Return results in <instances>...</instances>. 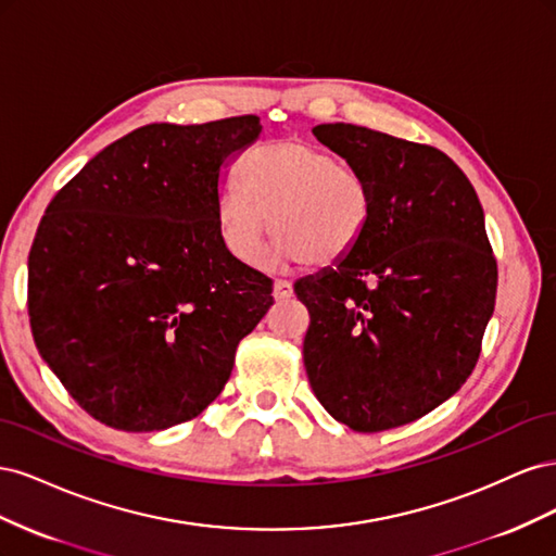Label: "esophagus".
<instances>
[{
    "label": "esophagus",
    "mask_w": 556,
    "mask_h": 556,
    "mask_svg": "<svg viewBox=\"0 0 556 556\" xmlns=\"http://www.w3.org/2000/svg\"><path fill=\"white\" fill-rule=\"evenodd\" d=\"M292 282L290 280H282V278H278L276 282H274V296H276V301H285V299H290L292 296Z\"/></svg>",
    "instance_id": "obj_1"
}]
</instances>
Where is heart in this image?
I'll list each match as a JSON object with an SVG mask.
<instances>
[{"instance_id": "heart-1", "label": "heart", "mask_w": 556, "mask_h": 556, "mask_svg": "<svg viewBox=\"0 0 556 556\" xmlns=\"http://www.w3.org/2000/svg\"><path fill=\"white\" fill-rule=\"evenodd\" d=\"M239 176L241 185H225L215 199V227L243 264L264 260L274 229L280 255L313 268L333 266L357 250L371 225L374 197L364 176L306 141L252 148Z\"/></svg>"}]
</instances>
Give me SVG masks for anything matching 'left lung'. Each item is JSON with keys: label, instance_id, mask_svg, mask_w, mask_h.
<instances>
[{"label": "left lung", "instance_id": "8db88e82", "mask_svg": "<svg viewBox=\"0 0 556 556\" xmlns=\"http://www.w3.org/2000/svg\"><path fill=\"white\" fill-rule=\"evenodd\" d=\"M313 134L364 176L374 215L350 257L294 282L311 315L304 366L333 419L394 429L441 406L478 364L498 282L484 213L439 148L345 123Z\"/></svg>", "mask_w": 556, "mask_h": 556}]
</instances>
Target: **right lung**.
<instances>
[{
    "mask_svg": "<svg viewBox=\"0 0 556 556\" xmlns=\"http://www.w3.org/2000/svg\"><path fill=\"white\" fill-rule=\"evenodd\" d=\"M260 131L257 115L139 127L48 204L27 262L29 327L102 425L160 431L197 417L271 308V278L215 227L223 169Z\"/></svg>",
    "mask_w": 556,
    "mask_h": 556,
    "instance_id": "add662e5",
    "label": "right lung"
}]
</instances>
